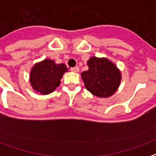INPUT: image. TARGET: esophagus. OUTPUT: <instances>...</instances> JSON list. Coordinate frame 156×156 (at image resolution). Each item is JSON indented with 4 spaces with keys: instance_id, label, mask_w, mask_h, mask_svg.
<instances>
[{
    "instance_id": "34e87169",
    "label": "esophagus",
    "mask_w": 156,
    "mask_h": 156,
    "mask_svg": "<svg viewBox=\"0 0 156 156\" xmlns=\"http://www.w3.org/2000/svg\"><path fill=\"white\" fill-rule=\"evenodd\" d=\"M70 70H71L72 72L78 73V71H79V68H78V66H77V67H73V68H71V69H70Z\"/></svg>"
}]
</instances>
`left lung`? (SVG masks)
<instances>
[{"label":"left lung","mask_w":156,"mask_h":156,"mask_svg":"<svg viewBox=\"0 0 156 156\" xmlns=\"http://www.w3.org/2000/svg\"><path fill=\"white\" fill-rule=\"evenodd\" d=\"M88 70L81 73L85 87L93 95L108 98L116 93L122 80L117 67L106 58H90Z\"/></svg>","instance_id":"1"}]
</instances>
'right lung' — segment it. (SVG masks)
<instances>
[{
    "mask_svg": "<svg viewBox=\"0 0 156 156\" xmlns=\"http://www.w3.org/2000/svg\"><path fill=\"white\" fill-rule=\"evenodd\" d=\"M68 71L64 63L56 64L55 61L46 58L34 64L30 74V85L34 91L47 95L59 86L63 73Z\"/></svg>",
    "mask_w": 156,
    "mask_h": 156,
    "instance_id": "right-lung-1",
    "label": "right lung"
}]
</instances>
